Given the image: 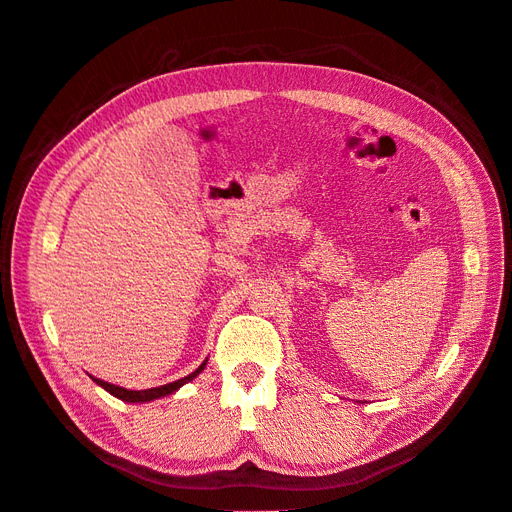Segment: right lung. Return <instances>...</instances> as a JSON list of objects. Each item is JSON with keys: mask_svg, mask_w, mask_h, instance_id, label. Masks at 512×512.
I'll use <instances>...</instances> for the list:
<instances>
[{"mask_svg": "<svg viewBox=\"0 0 512 512\" xmlns=\"http://www.w3.org/2000/svg\"><path fill=\"white\" fill-rule=\"evenodd\" d=\"M205 366H207V360H205L201 366H198L192 374L184 376V379H180V381H173V383H167V385H161V387L144 389V391H131V389H125V387H119V385H110V383H106V381L94 379V376H92V379H94L102 389H106L110 395H115V397L123 399V402L142 404V402H152V399H159V397H165V395L175 393L182 385H186V383H190L192 379H196V376L205 370Z\"/></svg>", "mask_w": 512, "mask_h": 512, "instance_id": "right-lung-1", "label": "right lung"}]
</instances>
